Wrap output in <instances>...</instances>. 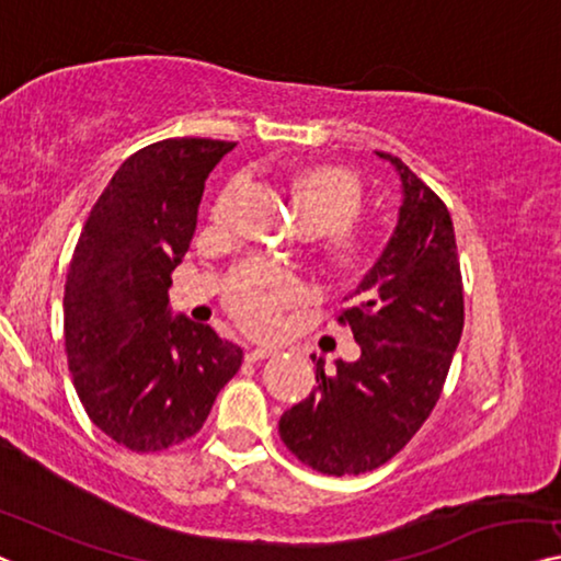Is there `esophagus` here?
Listing matches in <instances>:
<instances>
[{"label": "esophagus", "mask_w": 561, "mask_h": 561, "mask_svg": "<svg viewBox=\"0 0 561 561\" xmlns=\"http://www.w3.org/2000/svg\"><path fill=\"white\" fill-rule=\"evenodd\" d=\"M266 357H277V350H272V347H254V350H249V353H247V360L249 363L266 360Z\"/></svg>", "instance_id": "1"}]
</instances>
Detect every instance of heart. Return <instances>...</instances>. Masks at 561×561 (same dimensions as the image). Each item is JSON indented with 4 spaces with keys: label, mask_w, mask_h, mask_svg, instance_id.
Masks as SVG:
<instances>
[{
    "label": "heart",
    "mask_w": 561,
    "mask_h": 561,
    "mask_svg": "<svg viewBox=\"0 0 561 561\" xmlns=\"http://www.w3.org/2000/svg\"><path fill=\"white\" fill-rule=\"evenodd\" d=\"M239 181L224 191L227 206ZM291 201L297 219L312 233H324L322 254L340 272H365L382 249L378 231L355 227L363 211V186L355 175L340 169H314L291 181ZM302 279L287 266L249 259L233 270L224 284V302L241 328L252 332H272L279 314L302 297Z\"/></svg>",
    "instance_id": "1"
}]
</instances>
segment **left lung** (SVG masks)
<instances>
[{"mask_svg": "<svg viewBox=\"0 0 561 561\" xmlns=\"http://www.w3.org/2000/svg\"><path fill=\"white\" fill-rule=\"evenodd\" d=\"M375 153L396 165L403 206L386 252L337 314L363 355L334 363V375L317 363L320 386L279 421L284 446L330 476L373 471L405 448L438 403L463 332L448 208L398 156Z\"/></svg>", "mask_w": 561, "mask_h": 561, "instance_id": "1", "label": "left lung"}]
</instances>
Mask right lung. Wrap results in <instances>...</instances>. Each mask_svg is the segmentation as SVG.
Returning <instances> with one entry per match:
<instances>
[{
    "label": "right lung",
    "instance_id": "right-lung-1",
    "mask_svg": "<svg viewBox=\"0 0 561 561\" xmlns=\"http://www.w3.org/2000/svg\"><path fill=\"white\" fill-rule=\"evenodd\" d=\"M237 146L165 138L125 158L100 194L65 279V353L90 421L150 454L196 436L241 347L169 317L171 274L196 231L204 183Z\"/></svg>",
    "mask_w": 561,
    "mask_h": 561
}]
</instances>
